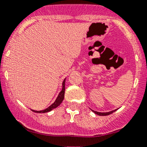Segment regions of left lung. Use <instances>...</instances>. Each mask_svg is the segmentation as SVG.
Returning <instances> with one entry per match:
<instances>
[{"mask_svg": "<svg viewBox=\"0 0 147 147\" xmlns=\"http://www.w3.org/2000/svg\"><path fill=\"white\" fill-rule=\"evenodd\" d=\"M117 109H115V110H113V111H111V112H96V111H93L92 112H94V113H95L96 115H100V116H107V115H110V114L113 113L114 112H115Z\"/></svg>", "mask_w": 147, "mask_h": 147, "instance_id": "left-lung-1", "label": "left lung"}]
</instances>
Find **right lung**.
Here are the masks:
<instances>
[{
    "mask_svg": "<svg viewBox=\"0 0 147 147\" xmlns=\"http://www.w3.org/2000/svg\"><path fill=\"white\" fill-rule=\"evenodd\" d=\"M65 79L64 80V81H63V89H62V91L60 92V94H59V95L57 96V99H56V100L55 101V102L53 104V105H51L50 107H47V109H43V110H41V111L32 110V111H33L34 112H37V113H45V112H50V111L53 110V109H55V108L57 107H58L59 105L62 103L63 100H64L65 90Z\"/></svg>",
    "mask_w": 147,
    "mask_h": 147,
    "instance_id": "right-lung-1",
    "label": "right lung"
}]
</instances>
